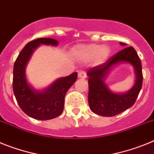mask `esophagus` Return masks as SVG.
I'll use <instances>...</instances> for the list:
<instances>
[{"label": "esophagus", "instance_id": "esophagus-1", "mask_svg": "<svg viewBox=\"0 0 154 154\" xmlns=\"http://www.w3.org/2000/svg\"><path fill=\"white\" fill-rule=\"evenodd\" d=\"M78 76L79 78L85 79L86 78V73H85V72H83V71H81V72H79L78 73Z\"/></svg>", "mask_w": 154, "mask_h": 154}]
</instances>
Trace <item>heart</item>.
Wrapping results in <instances>:
<instances>
[{
	"label": "heart",
	"instance_id": "heart-1",
	"mask_svg": "<svg viewBox=\"0 0 154 154\" xmlns=\"http://www.w3.org/2000/svg\"><path fill=\"white\" fill-rule=\"evenodd\" d=\"M75 54L85 60H89L95 57L97 63H102L109 56L110 48L108 46L99 44L84 45L76 47Z\"/></svg>",
	"mask_w": 154,
	"mask_h": 154
}]
</instances>
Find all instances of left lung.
I'll list each match as a JSON object with an SVG mask.
<instances>
[{"mask_svg":"<svg viewBox=\"0 0 154 154\" xmlns=\"http://www.w3.org/2000/svg\"><path fill=\"white\" fill-rule=\"evenodd\" d=\"M119 44L126 45L123 42H119ZM123 61L129 62L135 69V84L129 92L116 94L108 89L103 79L113 65ZM87 75L89 77V107L92 112L103 116H113L131 107L142 88V65L137 51L132 46L116 53L104 63L89 69Z\"/></svg>","mask_w":154,"mask_h":154,"instance_id":"1","label":"left lung"}]
</instances>
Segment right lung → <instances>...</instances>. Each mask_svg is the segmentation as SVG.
<instances>
[{"mask_svg":"<svg viewBox=\"0 0 154 154\" xmlns=\"http://www.w3.org/2000/svg\"><path fill=\"white\" fill-rule=\"evenodd\" d=\"M58 41L40 38L29 42L19 53L14 65L13 91L19 106L30 117L47 120L58 117L64 109L65 94L77 79L74 72L56 80L43 92L35 91L27 82L25 67L31 54L41 44L57 45Z\"/></svg>","mask_w":154,"mask_h":154,"instance_id":"1","label":"right lung"}]
</instances>
